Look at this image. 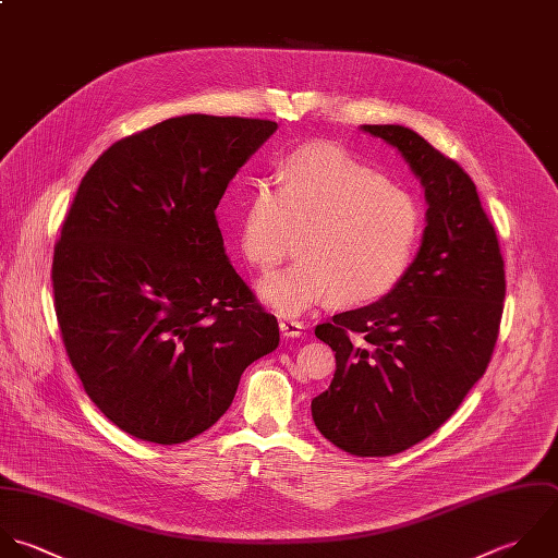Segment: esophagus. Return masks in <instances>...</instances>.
Here are the masks:
<instances>
[{
	"mask_svg": "<svg viewBox=\"0 0 558 558\" xmlns=\"http://www.w3.org/2000/svg\"><path fill=\"white\" fill-rule=\"evenodd\" d=\"M304 330V324L298 322V319H291V317H282L280 319V332L284 337H300Z\"/></svg>",
	"mask_w": 558,
	"mask_h": 558,
	"instance_id": "obj_1",
	"label": "esophagus"
}]
</instances>
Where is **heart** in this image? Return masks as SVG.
<instances>
[{"mask_svg":"<svg viewBox=\"0 0 558 558\" xmlns=\"http://www.w3.org/2000/svg\"><path fill=\"white\" fill-rule=\"evenodd\" d=\"M424 230L417 199L345 149L313 143L289 154L280 184L258 180L241 217L243 256L269 269L300 236V258L265 276L260 298L298 315L335 298L359 306L407 276Z\"/></svg>","mask_w":558,"mask_h":558,"instance_id":"b5f03b06","label":"heart"}]
</instances>
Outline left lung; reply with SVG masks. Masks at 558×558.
I'll return each instance as SVG.
<instances>
[{
    "instance_id": "left-lung-1",
    "label": "left lung",
    "mask_w": 558,
    "mask_h": 558,
    "mask_svg": "<svg viewBox=\"0 0 558 558\" xmlns=\"http://www.w3.org/2000/svg\"><path fill=\"white\" fill-rule=\"evenodd\" d=\"M393 145L428 202L422 247L383 300L315 328L337 359L313 404L317 430L354 457L430 437L483 378L505 311V258L463 167L404 125H363Z\"/></svg>"
}]
</instances>
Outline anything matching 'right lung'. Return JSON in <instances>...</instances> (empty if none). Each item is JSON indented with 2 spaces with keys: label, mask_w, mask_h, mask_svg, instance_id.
<instances>
[{
  "label": "right lung",
  "mask_w": 558,
  "mask_h": 558,
  "mask_svg": "<svg viewBox=\"0 0 558 558\" xmlns=\"http://www.w3.org/2000/svg\"><path fill=\"white\" fill-rule=\"evenodd\" d=\"M184 114L112 143L82 178L53 247V308L86 396L160 446L208 430L278 322L230 265L217 206L276 132Z\"/></svg>",
  "instance_id": "right-lung-1"
}]
</instances>
